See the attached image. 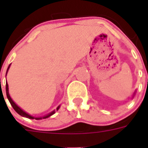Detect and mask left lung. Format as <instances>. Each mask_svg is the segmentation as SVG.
I'll use <instances>...</instances> for the list:
<instances>
[{
	"label": "left lung",
	"mask_w": 148,
	"mask_h": 148,
	"mask_svg": "<svg viewBox=\"0 0 148 148\" xmlns=\"http://www.w3.org/2000/svg\"><path fill=\"white\" fill-rule=\"evenodd\" d=\"M135 94H136V90H135V91H134V93L133 97H132V98H134V95H135Z\"/></svg>",
	"instance_id": "1"
}]
</instances>
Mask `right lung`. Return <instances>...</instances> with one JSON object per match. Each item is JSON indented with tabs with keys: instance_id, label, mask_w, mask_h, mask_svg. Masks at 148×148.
Returning a JSON list of instances; mask_svg holds the SVG:
<instances>
[{
	"instance_id": "add662e5",
	"label": "right lung",
	"mask_w": 148,
	"mask_h": 148,
	"mask_svg": "<svg viewBox=\"0 0 148 148\" xmlns=\"http://www.w3.org/2000/svg\"><path fill=\"white\" fill-rule=\"evenodd\" d=\"M10 64L9 65V67H8V70H7V73H6V76H7V74H8V70H9V68H10ZM6 94H7V97H8V101H9V102L10 103V104H11V106L13 107V108L14 109V110L16 111V112L18 114H20L21 116H22V117H27V118H29V119H36V120H40V119H45V118H47V117H51V115H53L54 113H55V110H53L52 112L49 113L48 114L45 115V116H44V117H34V116H31V114H27V112H25L24 110H23L21 109V108H20V107H18V106L16 104V103H14V101H13L12 99H11V97H10V95H9V89H8V84L6 83ZM59 108H60V106H58V108H57V111H58V110H59Z\"/></svg>"
}]
</instances>
